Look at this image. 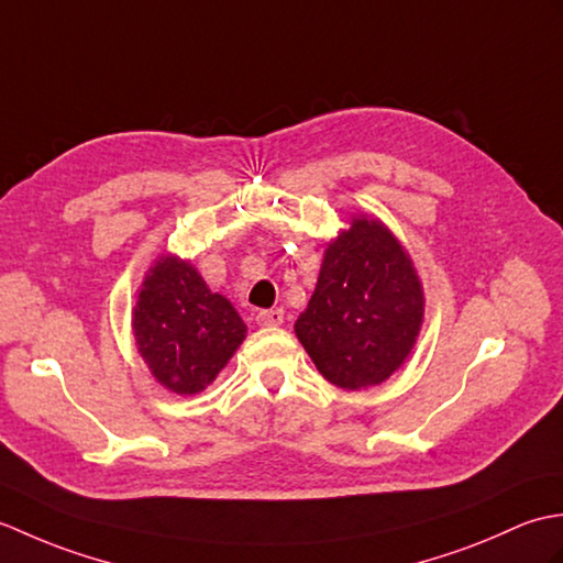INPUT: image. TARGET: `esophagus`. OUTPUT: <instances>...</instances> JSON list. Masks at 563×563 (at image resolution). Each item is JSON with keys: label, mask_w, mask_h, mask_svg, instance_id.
I'll return each instance as SVG.
<instances>
[{"label": "esophagus", "mask_w": 563, "mask_h": 563, "mask_svg": "<svg viewBox=\"0 0 563 563\" xmlns=\"http://www.w3.org/2000/svg\"><path fill=\"white\" fill-rule=\"evenodd\" d=\"M283 309H261L256 314L258 327H280L283 324Z\"/></svg>", "instance_id": "obj_1"}]
</instances>
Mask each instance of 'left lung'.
I'll return each mask as SVG.
<instances>
[{"mask_svg":"<svg viewBox=\"0 0 563 563\" xmlns=\"http://www.w3.org/2000/svg\"><path fill=\"white\" fill-rule=\"evenodd\" d=\"M423 288L399 239L375 218H353L324 251L295 333L324 379L357 391L382 385L413 351Z\"/></svg>","mask_w":563,"mask_h":563,"instance_id":"left-lung-1","label":"left lung"}]
</instances>
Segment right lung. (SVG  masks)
I'll return each instance as SVG.
<instances>
[{
    "mask_svg": "<svg viewBox=\"0 0 563 563\" xmlns=\"http://www.w3.org/2000/svg\"><path fill=\"white\" fill-rule=\"evenodd\" d=\"M133 333L137 353L162 387L198 394L230 363L246 324L188 261L162 256L140 288Z\"/></svg>",
    "mask_w": 563,
    "mask_h": 563,
    "instance_id": "obj_1",
    "label": "right lung"
}]
</instances>
